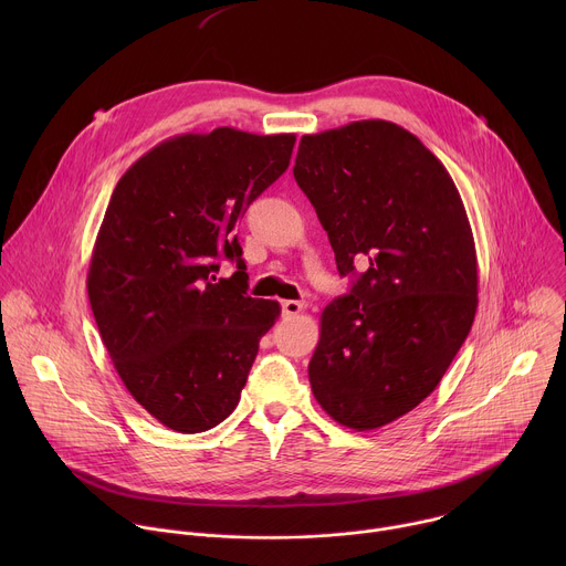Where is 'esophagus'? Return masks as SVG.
Here are the masks:
<instances>
[{
	"label": "esophagus",
	"mask_w": 566,
	"mask_h": 566,
	"mask_svg": "<svg viewBox=\"0 0 566 566\" xmlns=\"http://www.w3.org/2000/svg\"><path fill=\"white\" fill-rule=\"evenodd\" d=\"M302 311V302H297V300H284L282 302V315L284 317H293V315H297Z\"/></svg>",
	"instance_id": "34e87169"
}]
</instances>
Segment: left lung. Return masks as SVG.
Wrapping results in <instances>:
<instances>
[{
	"mask_svg": "<svg viewBox=\"0 0 566 566\" xmlns=\"http://www.w3.org/2000/svg\"><path fill=\"white\" fill-rule=\"evenodd\" d=\"M293 177L329 234L340 275L308 382L319 408L365 432L412 412L461 349L476 311V251L441 160L389 120L300 138Z\"/></svg>",
	"mask_w": 566,
	"mask_h": 566,
	"instance_id": "8db88e82",
	"label": "left lung"
}]
</instances>
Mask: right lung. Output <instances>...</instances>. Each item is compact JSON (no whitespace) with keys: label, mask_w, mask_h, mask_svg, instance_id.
<instances>
[{"label":"right lung","mask_w":566,"mask_h":566,"mask_svg":"<svg viewBox=\"0 0 566 566\" xmlns=\"http://www.w3.org/2000/svg\"><path fill=\"white\" fill-rule=\"evenodd\" d=\"M293 134L234 127L179 134L116 184L87 291L109 358L134 400L184 434L219 426L275 325L280 304L247 293L239 217L284 175ZM219 259L238 271L217 281Z\"/></svg>","instance_id":"1"}]
</instances>
